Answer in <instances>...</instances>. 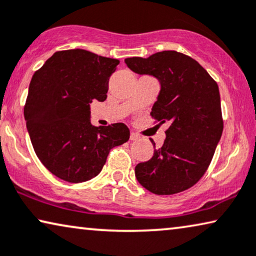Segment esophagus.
Instances as JSON below:
<instances>
[{"instance_id": "34e87169", "label": "esophagus", "mask_w": 256, "mask_h": 256, "mask_svg": "<svg viewBox=\"0 0 256 256\" xmlns=\"http://www.w3.org/2000/svg\"><path fill=\"white\" fill-rule=\"evenodd\" d=\"M138 138H140L138 135L135 134V132H130V140H138Z\"/></svg>"}]
</instances>
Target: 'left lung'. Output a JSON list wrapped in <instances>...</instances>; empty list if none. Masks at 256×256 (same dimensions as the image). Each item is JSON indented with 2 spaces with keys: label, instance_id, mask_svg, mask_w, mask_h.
Instances as JSON below:
<instances>
[{
  "label": "left lung",
  "instance_id": "left-lung-1",
  "mask_svg": "<svg viewBox=\"0 0 256 256\" xmlns=\"http://www.w3.org/2000/svg\"><path fill=\"white\" fill-rule=\"evenodd\" d=\"M124 62L132 72L158 80L151 116L171 124L162 146L156 149L151 140L154 156L136 165V179L157 195L186 190L206 173L223 132L218 85L198 61L176 50Z\"/></svg>",
  "mask_w": 256,
  "mask_h": 256
}]
</instances>
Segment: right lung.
Listing matches in <instances>:
<instances>
[{"instance_id": "right-lung-1", "label": "right lung", "mask_w": 256, "mask_h": 256, "mask_svg": "<svg viewBox=\"0 0 256 256\" xmlns=\"http://www.w3.org/2000/svg\"><path fill=\"white\" fill-rule=\"evenodd\" d=\"M119 60L85 50L54 53L32 76L24 116L42 165L66 182L97 176L110 149L129 140L124 124H91L90 104L107 98Z\"/></svg>"}]
</instances>
